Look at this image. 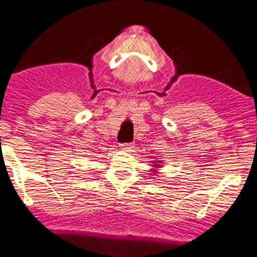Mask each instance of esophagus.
<instances>
[{
	"instance_id": "34e87169",
	"label": "esophagus",
	"mask_w": 257,
	"mask_h": 257,
	"mask_svg": "<svg viewBox=\"0 0 257 257\" xmlns=\"http://www.w3.org/2000/svg\"><path fill=\"white\" fill-rule=\"evenodd\" d=\"M120 148L123 150H126V152H131V150H133L134 145L132 143H124V144H120Z\"/></svg>"
}]
</instances>
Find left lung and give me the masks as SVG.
Listing matches in <instances>:
<instances>
[{"label": "left lung", "mask_w": 257, "mask_h": 257, "mask_svg": "<svg viewBox=\"0 0 257 257\" xmlns=\"http://www.w3.org/2000/svg\"><path fill=\"white\" fill-rule=\"evenodd\" d=\"M159 163H160V160H158V162H155V164H154V168H159V167H160V164H159ZM153 172H154V173H157V170H155V169H153Z\"/></svg>", "instance_id": "obj_1"}]
</instances>
